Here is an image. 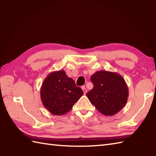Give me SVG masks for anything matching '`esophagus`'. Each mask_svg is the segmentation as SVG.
I'll list each match as a JSON object with an SVG mask.
<instances>
[{
    "instance_id": "obj_1",
    "label": "esophagus",
    "mask_w": 156,
    "mask_h": 156,
    "mask_svg": "<svg viewBox=\"0 0 156 156\" xmlns=\"http://www.w3.org/2000/svg\"><path fill=\"white\" fill-rule=\"evenodd\" d=\"M82 90H83V92H84V94H87V88H85V87H82Z\"/></svg>"
}]
</instances>
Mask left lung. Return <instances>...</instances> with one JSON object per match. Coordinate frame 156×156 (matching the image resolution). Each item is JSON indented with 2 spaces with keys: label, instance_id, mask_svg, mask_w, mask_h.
<instances>
[{
  "label": "left lung",
  "instance_id": "obj_1",
  "mask_svg": "<svg viewBox=\"0 0 156 156\" xmlns=\"http://www.w3.org/2000/svg\"><path fill=\"white\" fill-rule=\"evenodd\" d=\"M90 80L94 87L87 96L101 113L112 116L125 107L129 90L124 78L120 74L100 70L92 75Z\"/></svg>",
  "mask_w": 156,
  "mask_h": 156
}]
</instances>
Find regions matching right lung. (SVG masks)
I'll return each instance as SVG.
<instances>
[{
  "mask_svg": "<svg viewBox=\"0 0 156 156\" xmlns=\"http://www.w3.org/2000/svg\"><path fill=\"white\" fill-rule=\"evenodd\" d=\"M41 98L44 107L54 115H63L71 110L83 91L76 86L64 70L52 72L43 82Z\"/></svg>",
  "mask_w": 156,
  "mask_h": 156,
  "instance_id": "1",
  "label": "right lung"
}]
</instances>
